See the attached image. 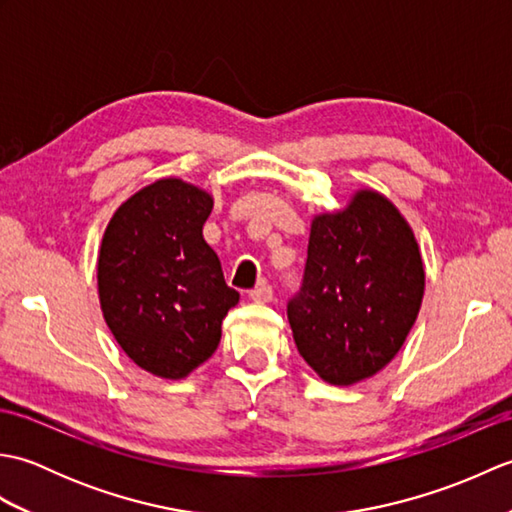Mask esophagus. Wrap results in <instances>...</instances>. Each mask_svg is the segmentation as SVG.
Masks as SVG:
<instances>
[{"label": "esophagus", "mask_w": 512, "mask_h": 512, "mask_svg": "<svg viewBox=\"0 0 512 512\" xmlns=\"http://www.w3.org/2000/svg\"><path fill=\"white\" fill-rule=\"evenodd\" d=\"M248 297L253 301H259V303L273 301V286H270L268 281H262V284H257L253 290L248 292Z\"/></svg>", "instance_id": "1"}]
</instances>
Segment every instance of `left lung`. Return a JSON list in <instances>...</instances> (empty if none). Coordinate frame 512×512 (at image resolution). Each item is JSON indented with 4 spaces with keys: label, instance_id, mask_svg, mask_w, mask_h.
<instances>
[{
    "label": "left lung",
    "instance_id": "left-lung-1",
    "mask_svg": "<svg viewBox=\"0 0 512 512\" xmlns=\"http://www.w3.org/2000/svg\"><path fill=\"white\" fill-rule=\"evenodd\" d=\"M422 255L396 204L358 189L312 217L299 295L288 303L297 350L330 385H354L391 363L418 319Z\"/></svg>",
    "mask_w": 512,
    "mask_h": 512
}]
</instances>
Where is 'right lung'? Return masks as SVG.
Returning <instances> with one entry per match:
<instances>
[{"instance_id": "right-lung-1", "label": "right lung", "mask_w": 512, "mask_h": 512, "mask_svg": "<svg viewBox=\"0 0 512 512\" xmlns=\"http://www.w3.org/2000/svg\"><path fill=\"white\" fill-rule=\"evenodd\" d=\"M211 209L209 191L160 178L118 206L105 228L96 262L103 319L121 350L158 378H187L209 361L239 301L204 242Z\"/></svg>"}]
</instances>
